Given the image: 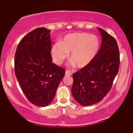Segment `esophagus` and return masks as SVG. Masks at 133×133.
<instances>
[{
    "mask_svg": "<svg viewBox=\"0 0 133 133\" xmlns=\"http://www.w3.org/2000/svg\"><path fill=\"white\" fill-rule=\"evenodd\" d=\"M65 74H66V75H72V73H71L70 71L66 70V73H65Z\"/></svg>",
    "mask_w": 133,
    "mask_h": 133,
    "instance_id": "34e87169",
    "label": "esophagus"
}]
</instances>
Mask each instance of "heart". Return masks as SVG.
Masks as SVG:
<instances>
[{
    "mask_svg": "<svg viewBox=\"0 0 133 133\" xmlns=\"http://www.w3.org/2000/svg\"><path fill=\"white\" fill-rule=\"evenodd\" d=\"M100 42L96 35L86 32L69 34L51 49L52 57L61 64L70 54V65L83 68L89 65L98 53Z\"/></svg>",
    "mask_w": 133,
    "mask_h": 133,
    "instance_id": "heart-1",
    "label": "heart"
}]
</instances>
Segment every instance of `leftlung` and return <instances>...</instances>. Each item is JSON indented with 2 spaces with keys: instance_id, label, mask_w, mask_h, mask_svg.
Returning <instances> with one entry per match:
<instances>
[{
  "instance_id": "1",
  "label": "left lung",
  "mask_w": 133,
  "mask_h": 133,
  "mask_svg": "<svg viewBox=\"0 0 133 133\" xmlns=\"http://www.w3.org/2000/svg\"><path fill=\"white\" fill-rule=\"evenodd\" d=\"M98 29L102 44L96 57L72 75V95L83 106L100 102L106 96L119 69L120 55L116 40L104 29Z\"/></svg>"
}]
</instances>
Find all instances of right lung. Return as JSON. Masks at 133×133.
I'll list each match as a JSON object with an SVG mask.
<instances>
[{
    "label": "right lung",
    "instance_id": "add662e5",
    "mask_svg": "<svg viewBox=\"0 0 133 133\" xmlns=\"http://www.w3.org/2000/svg\"><path fill=\"white\" fill-rule=\"evenodd\" d=\"M50 30L38 28L20 40L14 59L15 74L24 94L38 107L49 104L66 70L52 63Z\"/></svg>",
    "mask_w": 133,
    "mask_h": 133
}]
</instances>
